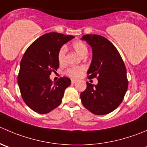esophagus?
Returning a JSON list of instances; mask_svg holds the SVG:
<instances>
[{
    "instance_id": "1",
    "label": "esophagus",
    "mask_w": 147,
    "mask_h": 147,
    "mask_svg": "<svg viewBox=\"0 0 147 147\" xmlns=\"http://www.w3.org/2000/svg\"><path fill=\"white\" fill-rule=\"evenodd\" d=\"M71 82H72V83H75V82H76V80H71Z\"/></svg>"
}]
</instances>
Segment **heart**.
Masks as SVG:
<instances>
[{
	"mask_svg": "<svg viewBox=\"0 0 147 147\" xmlns=\"http://www.w3.org/2000/svg\"><path fill=\"white\" fill-rule=\"evenodd\" d=\"M72 47L75 49V52L78 54L80 57H85L88 55V49L86 44L82 41H76L72 44ZM67 53V47L65 46L62 47L58 52V62L60 65H64L65 62V57ZM85 70L84 67H72L69 68L66 71V74L72 78H79L82 73V72Z\"/></svg>",
	"mask_w": 147,
	"mask_h": 147,
	"instance_id": "1",
	"label": "heart"
}]
</instances>
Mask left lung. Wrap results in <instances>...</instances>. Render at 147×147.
Returning a JSON list of instances; mask_svg holds the SVG:
<instances>
[{
    "label": "left lung",
    "mask_w": 147,
    "mask_h": 147,
    "mask_svg": "<svg viewBox=\"0 0 147 147\" xmlns=\"http://www.w3.org/2000/svg\"><path fill=\"white\" fill-rule=\"evenodd\" d=\"M81 40L92 47L88 78L98 79L97 85L86 82V90L80 94L81 101L93 114H108L119 106L127 91L126 67L117 49L102 36L87 34Z\"/></svg>",
    "instance_id": "left-lung-1"
}]
</instances>
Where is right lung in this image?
<instances>
[{"label":"right lung","instance_id":"right-lung-1","mask_svg":"<svg viewBox=\"0 0 147 147\" xmlns=\"http://www.w3.org/2000/svg\"><path fill=\"white\" fill-rule=\"evenodd\" d=\"M73 38V36L48 33L33 42L24 53L18 85L23 100L34 111L45 114L62 102L70 79L63 77L54 82L49 75L59 67L57 56L60 48Z\"/></svg>","mask_w":147,"mask_h":147}]
</instances>
